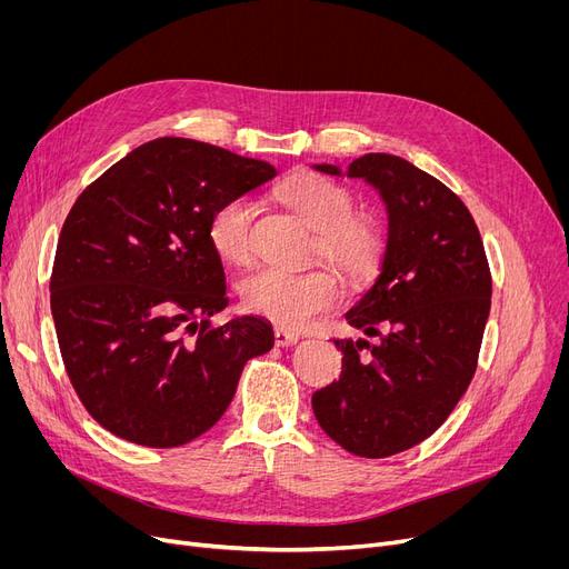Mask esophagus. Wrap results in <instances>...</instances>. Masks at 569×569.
<instances>
[{"mask_svg":"<svg viewBox=\"0 0 569 569\" xmlns=\"http://www.w3.org/2000/svg\"><path fill=\"white\" fill-rule=\"evenodd\" d=\"M297 341H300V337L288 332V330H283V327H277V330H274V343H277V346L288 348V346H295Z\"/></svg>","mask_w":569,"mask_h":569,"instance_id":"34e87169","label":"esophagus"}]
</instances>
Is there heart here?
<instances>
[{"label":"heart","instance_id":"1","mask_svg":"<svg viewBox=\"0 0 569 569\" xmlns=\"http://www.w3.org/2000/svg\"><path fill=\"white\" fill-rule=\"evenodd\" d=\"M279 198L305 219L316 234V247L350 279H362L378 264L382 234L378 223L365 214H350L352 196L318 172H295L279 184ZM253 204L244 196L223 200L207 223L209 244L219 258L232 264L251 260ZM242 305L288 330H302L316 316L337 307L341 288L330 269L283 272L260 267L239 283Z\"/></svg>","mask_w":569,"mask_h":569}]
</instances>
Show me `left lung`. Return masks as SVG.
I'll list each match as a JSON object with an SVG mask.
<instances>
[{
  "label": "left lung",
  "instance_id": "left-lung-1",
  "mask_svg": "<svg viewBox=\"0 0 569 569\" xmlns=\"http://www.w3.org/2000/svg\"><path fill=\"white\" fill-rule=\"evenodd\" d=\"M313 168L365 179L387 212L380 272L346 311L378 341L335 339L341 378L313 395V415L343 450L390 457L429 438L468 390L491 309L482 237L459 196L401 157Z\"/></svg>",
  "mask_w": 569,
  "mask_h": 569
}]
</instances>
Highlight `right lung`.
<instances>
[{"label": "right lung", "instance_id": "add662e5", "mask_svg": "<svg viewBox=\"0 0 569 569\" xmlns=\"http://www.w3.org/2000/svg\"><path fill=\"white\" fill-rule=\"evenodd\" d=\"M274 174L267 161L168 136L136 147L71 207L50 309L76 392L110 433L144 447L198 438L221 420L247 360L274 346L258 316L207 320L228 307L209 217Z\"/></svg>", "mask_w": 569, "mask_h": 569}]
</instances>
